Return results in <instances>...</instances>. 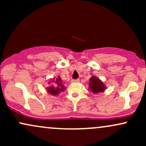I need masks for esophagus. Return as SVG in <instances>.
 <instances>
[{
	"label": "esophagus",
	"instance_id": "obj_1",
	"mask_svg": "<svg viewBox=\"0 0 146 146\" xmlns=\"http://www.w3.org/2000/svg\"><path fill=\"white\" fill-rule=\"evenodd\" d=\"M80 82V80L79 79H75V80H72V82Z\"/></svg>",
	"mask_w": 146,
	"mask_h": 146
}]
</instances>
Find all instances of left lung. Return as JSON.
Listing matches in <instances>:
<instances>
[{
  "label": "left lung",
  "instance_id": "left-lung-1",
  "mask_svg": "<svg viewBox=\"0 0 146 146\" xmlns=\"http://www.w3.org/2000/svg\"><path fill=\"white\" fill-rule=\"evenodd\" d=\"M89 88L92 93H98L100 92H104L105 89L104 84L96 77L93 76L90 79Z\"/></svg>",
  "mask_w": 146,
  "mask_h": 146
}]
</instances>
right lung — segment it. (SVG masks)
<instances>
[{"instance_id":"1","label":"right lung","mask_w":146,"mask_h":146,"mask_svg":"<svg viewBox=\"0 0 146 146\" xmlns=\"http://www.w3.org/2000/svg\"><path fill=\"white\" fill-rule=\"evenodd\" d=\"M61 82L62 80L60 77H58L55 80H53V84H52L51 86L48 88V93H49V94L52 95H56L59 94L61 92H62L65 89V88Z\"/></svg>"}]
</instances>
